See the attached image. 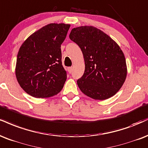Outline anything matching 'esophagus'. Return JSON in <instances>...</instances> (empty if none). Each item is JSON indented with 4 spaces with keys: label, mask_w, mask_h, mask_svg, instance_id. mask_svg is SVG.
I'll return each mask as SVG.
<instances>
[{
    "label": "esophagus",
    "mask_w": 148,
    "mask_h": 148,
    "mask_svg": "<svg viewBox=\"0 0 148 148\" xmlns=\"http://www.w3.org/2000/svg\"><path fill=\"white\" fill-rule=\"evenodd\" d=\"M67 70H68L69 73H72V70H73L72 67H68V68H67Z\"/></svg>",
    "instance_id": "esophagus-1"
}]
</instances>
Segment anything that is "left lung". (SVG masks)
I'll list each match as a JSON object with an SVG mask.
<instances>
[{
    "label": "left lung",
    "mask_w": 148,
    "mask_h": 148,
    "mask_svg": "<svg viewBox=\"0 0 148 148\" xmlns=\"http://www.w3.org/2000/svg\"><path fill=\"white\" fill-rule=\"evenodd\" d=\"M69 38L81 48L85 72L77 84L83 94L95 100L113 97L127 76L125 56L117 43L92 26L74 28Z\"/></svg>",
    "instance_id": "obj_1"
}]
</instances>
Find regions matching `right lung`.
<instances>
[{"label": "right lung", "instance_id": "right-lung-1", "mask_svg": "<svg viewBox=\"0 0 148 148\" xmlns=\"http://www.w3.org/2000/svg\"><path fill=\"white\" fill-rule=\"evenodd\" d=\"M70 25L51 23L32 34L17 55L16 76L25 92L35 98L56 95L63 88L67 72L60 45Z\"/></svg>", "mask_w": 148, "mask_h": 148}]
</instances>
